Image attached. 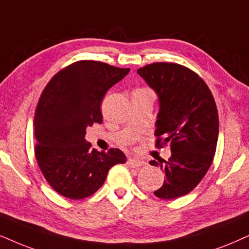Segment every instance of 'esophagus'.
I'll list each match as a JSON object with an SVG mask.
<instances>
[{"label": "esophagus", "instance_id": "1", "mask_svg": "<svg viewBox=\"0 0 249 249\" xmlns=\"http://www.w3.org/2000/svg\"><path fill=\"white\" fill-rule=\"evenodd\" d=\"M144 162L143 161H140V160H137V159H128L127 160V165L130 166V168H139V166L143 165Z\"/></svg>", "mask_w": 249, "mask_h": 249}]
</instances>
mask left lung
<instances>
[{"mask_svg":"<svg viewBox=\"0 0 249 249\" xmlns=\"http://www.w3.org/2000/svg\"><path fill=\"white\" fill-rule=\"evenodd\" d=\"M138 74L159 96L156 144L171 149L168 161L149 162L165 174L154 194L176 199L194 190L213 163L219 126L215 100L199 75L176 63H153Z\"/></svg>","mask_w":249,"mask_h":249,"instance_id":"left-lung-1","label":"left lung"}]
</instances>
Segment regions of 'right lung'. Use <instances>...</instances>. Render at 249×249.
Returning a JSON list of instances; mask_svg holds the SVG:
<instances>
[{"label": "right lung", "instance_id": "add662e5", "mask_svg": "<svg viewBox=\"0 0 249 249\" xmlns=\"http://www.w3.org/2000/svg\"><path fill=\"white\" fill-rule=\"evenodd\" d=\"M128 72L102 62H75L56 73L41 94L33 123L36 157L46 180L63 196H89L111 166L126 162L119 149H92L85 134L87 126L101 124L103 97Z\"/></svg>", "mask_w": 249, "mask_h": 249}]
</instances>
